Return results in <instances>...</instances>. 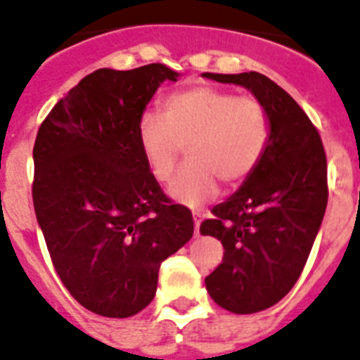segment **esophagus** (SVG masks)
<instances>
[{"instance_id":"obj_1","label":"esophagus","mask_w":360,"mask_h":360,"mask_svg":"<svg viewBox=\"0 0 360 360\" xmlns=\"http://www.w3.org/2000/svg\"><path fill=\"white\" fill-rule=\"evenodd\" d=\"M202 219H204V213L202 212H195L193 213V221H195V233H200V222Z\"/></svg>"}]
</instances>
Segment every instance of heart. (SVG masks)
<instances>
[{
  "label": "heart",
  "instance_id": "b5f03b06",
  "mask_svg": "<svg viewBox=\"0 0 360 360\" xmlns=\"http://www.w3.org/2000/svg\"><path fill=\"white\" fill-rule=\"evenodd\" d=\"M138 143L148 171L165 184L187 150L186 167L169 186V197L200 206L219 191V182L237 187L259 165L272 136L263 101L210 84L173 91L162 101V115L143 114Z\"/></svg>",
  "mask_w": 360,
  "mask_h": 360
}]
</instances>
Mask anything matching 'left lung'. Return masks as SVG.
Masks as SVG:
<instances>
[{"label":"left lung","instance_id":"obj_1","mask_svg":"<svg viewBox=\"0 0 360 360\" xmlns=\"http://www.w3.org/2000/svg\"><path fill=\"white\" fill-rule=\"evenodd\" d=\"M204 77L248 88L272 123L259 165L200 224L224 246L206 278L210 296L231 313H257L278 304L307 263L328 206V160L316 127L274 80L257 71Z\"/></svg>","mask_w":360,"mask_h":360}]
</instances>
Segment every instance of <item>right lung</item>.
I'll return each instance as SVG.
<instances>
[{
    "instance_id": "obj_1",
    "label": "right lung",
    "mask_w": 360,
    "mask_h": 360,
    "mask_svg": "<svg viewBox=\"0 0 360 360\" xmlns=\"http://www.w3.org/2000/svg\"><path fill=\"white\" fill-rule=\"evenodd\" d=\"M176 71L148 64L86 75L41 121L32 204L53 266L82 307L127 319L153 302L158 270L191 239L193 215L162 191L138 121Z\"/></svg>"
}]
</instances>
